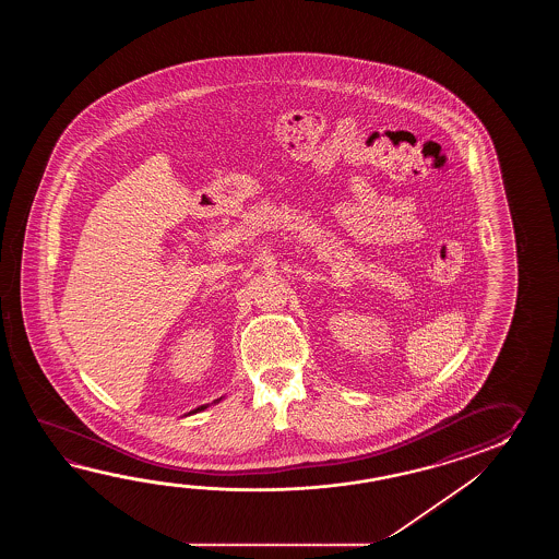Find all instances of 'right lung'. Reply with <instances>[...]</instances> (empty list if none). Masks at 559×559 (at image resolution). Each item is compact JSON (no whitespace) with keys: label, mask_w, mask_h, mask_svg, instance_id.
Here are the masks:
<instances>
[{"label":"right lung","mask_w":559,"mask_h":559,"mask_svg":"<svg viewBox=\"0 0 559 559\" xmlns=\"http://www.w3.org/2000/svg\"><path fill=\"white\" fill-rule=\"evenodd\" d=\"M219 402H222V397H219V400H215V404H219ZM202 409H205V405H202V407H198L195 412H202Z\"/></svg>","instance_id":"add662e5"}]
</instances>
